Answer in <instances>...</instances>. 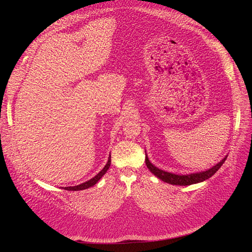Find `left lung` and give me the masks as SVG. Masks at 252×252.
<instances>
[{
    "label": "left lung",
    "mask_w": 252,
    "mask_h": 252,
    "mask_svg": "<svg viewBox=\"0 0 252 252\" xmlns=\"http://www.w3.org/2000/svg\"><path fill=\"white\" fill-rule=\"evenodd\" d=\"M227 157H225L222 161H220L219 164H217L216 166H213L212 168L206 170L204 172H199V173H192V174H186V175H179V174H174V173H170L167 172L164 170H161L157 168L156 166L152 165L149 159L146 156V158H145V162H146L147 168L154 173L156 177H158L159 180H162L163 182L168 183V184L171 185H181V186H187V185H191V184H195V183H200L203 182L205 180H207L209 178H211L213 174H215L220 168V166L223 165V163L225 162Z\"/></svg>",
    "instance_id": "obj_1"
}]
</instances>
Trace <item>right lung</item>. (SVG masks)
Instances as JSON below:
<instances>
[{
    "label": "right lung",
    "mask_w": 252,
    "mask_h": 252,
    "mask_svg": "<svg viewBox=\"0 0 252 252\" xmlns=\"http://www.w3.org/2000/svg\"><path fill=\"white\" fill-rule=\"evenodd\" d=\"M110 164H111V157L109 156V158H108V162H107V164L105 165V167L104 168L98 172L94 178H93L91 180H89V181H87V182H85V183H82V184H80V185H78V186H72V187H65L64 189L65 190H69V191H78V190H84V189H87V188H89V187H93L94 185H95L96 184V182L100 180L103 175L106 173V171L108 170V168H109V166H110Z\"/></svg>",
    "instance_id": "1"
}]
</instances>
